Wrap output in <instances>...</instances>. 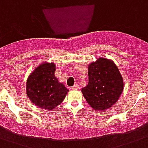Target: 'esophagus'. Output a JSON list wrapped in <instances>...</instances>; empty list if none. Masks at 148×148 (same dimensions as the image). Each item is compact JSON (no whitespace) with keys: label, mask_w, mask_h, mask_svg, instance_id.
Wrapping results in <instances>:
<instances>
[{"label":"esophagus","mask_w":148,"mask_h":148,"mask_svg":"<svg viewBox=\"0 0 148 148\" xmlns=\"http://www.w3.org/2000/svg\"><path fill=\"white\" fill-rule=\"evenodd\" d=\"M71 88L73 89V90H77V89H78V88H79V85L76 84H74V85Z\"/></svg>","instance_id":"34e87169"}]
</instances>
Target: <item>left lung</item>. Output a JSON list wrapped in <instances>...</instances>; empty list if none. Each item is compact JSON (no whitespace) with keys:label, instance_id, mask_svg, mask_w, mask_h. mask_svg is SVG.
Segmentation results:
<instances>
[{"label":"left lung","instance_id":"left-lung-1","mask_svg":"<svg viewBox=\"0 0 148 148\" xmlns=\"http://www.w3.org/2000/svg\"><path fill=\"white\" fill-rule=\"evenodd\" d=\"M88 84L81 92L89 105L105 110L114 104L124 90L119 69L110 59L99 57L88 65Z\"/></svg>","mask_w":148,"mask_h":148}]
</instances>
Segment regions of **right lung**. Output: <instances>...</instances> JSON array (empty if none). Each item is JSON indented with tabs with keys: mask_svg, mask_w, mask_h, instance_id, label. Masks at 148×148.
Segmentation results:
<instances>
[{
	"mask_svg": "<svg viewBox=\"0 0 148 148\" xmlns=\"http://www.w3.org/2000/svg\"><path fill=\"white\" fill-rule=\"evenodd\" d=\"M53 62H42L27 77V96L38 108L52 110L62 103L69 90L54 75Z\"/></svg>",
	"mask_w": 148,
	"mask_h": 148,
	"instance_id": "obj_1",
	"label": "right lung"
}]
</instances>
